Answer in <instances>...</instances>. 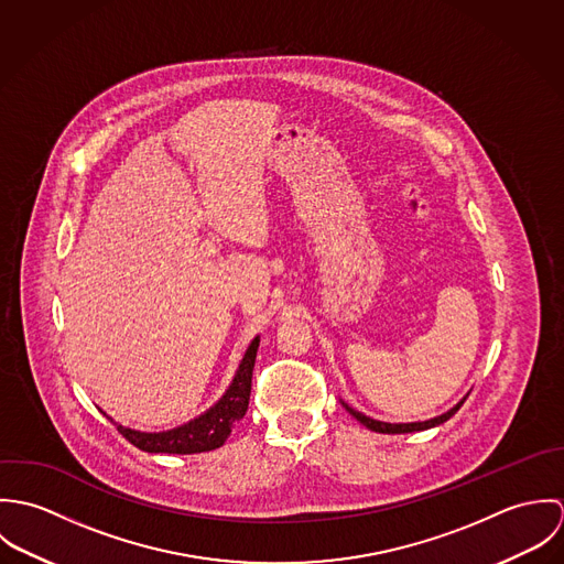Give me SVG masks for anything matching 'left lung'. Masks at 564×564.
Returning <instances> with one entry per match:
<instances>
[{"label":"left lung","mask_w":564,"mask_h":564,"mask_svg":"<svg viewBox=\"0 0 564 564\" xmlns=\"http://www.w3.org/2000/svg\"><path fill=\"white\" fill-rule=\"evenodd\" d=\"M469 398V393L460 400V402L456 403L454 408H449L447 412H443V414H438V416H434V419H427V421H412V423H387V421H378V419H371V416H367V414H362V412H358V410H354L349 403H343V408L356 419V421H360L365 427H369V430H373V432H380V434H405V432H421V430H430V427H436V425H441V423H445L447 419H452L458 410H460V405L465 403V400Z\"/></svg>","instance_id":"1"}]
</instances>
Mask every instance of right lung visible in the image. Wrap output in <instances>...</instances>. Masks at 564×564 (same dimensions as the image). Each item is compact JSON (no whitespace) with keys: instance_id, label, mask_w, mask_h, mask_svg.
I'll return each instance as SVG.
<instances>
[{"instance_id":"add662e5","label":"right lung","mask_w":564,"mask_h":564,"mask_svg":"<svg viewBox=\"0 0 564 564\" xmlns=\"http://www.w3.org/2000/svg\"><path fill=\"white\" fill-rule=\"evenodd\" d=\"M258 345H260V336H256L245 349L239 369L230 387L226 389V393L219 398V402L213 403L199 416L164 432H141V430H132L121 423H115L117 430L134 447L148 454H202V452H213L221 447L232 434V427L247 412L249 393H251V371H253Z\"/></svg>"}]
</instances>
